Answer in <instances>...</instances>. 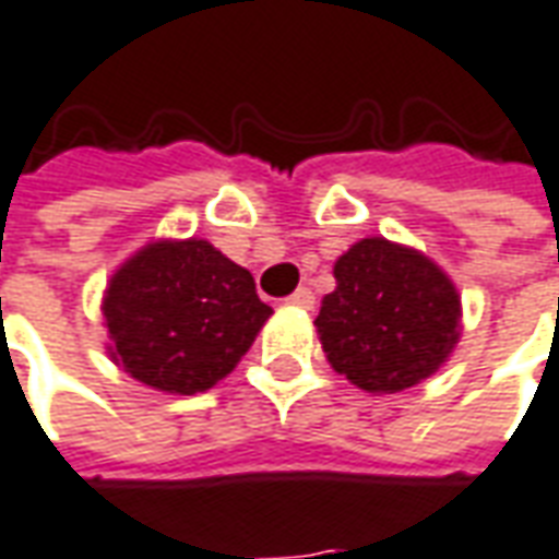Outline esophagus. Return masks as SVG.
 <instances>
[{
  "instance_id": "34e87169",
  "label": "esophagus",
  "mask_w": 559,
  "mask_h": 559,
  "mask_svg": "<svg viewBox=\"0 0 559 559\" xmlns=\"http://www.w3.org/2000/svg\"><path fill=\"white\" fill-rule=\"evenodd\" d=\"M292 307H301V310H313V304H317V295L310 292V288H298L295 295H288V301Z\"/></svg>"
}]
</instances>
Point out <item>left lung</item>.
I'll list each match as a JSON object with an SVG mask.
<instances>
[{"mask_svg": "<svg viewBox=\"0 0 559 559\" xmlns=\"http://www.w3.org/2000/svg\"><path fill=\"white\" fill-rule=\"evenodd\" d=\"M334 280L313 325L337 374L392 395L444 368L463 334V298L426 252L365 237L334 261Z\"/></svg>", "mask_w": 559, "mask_h": 559, "instance_id": "obj_1", "label": "left lung"}]
</instances>
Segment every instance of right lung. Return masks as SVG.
Instances as JSON below:
<instances>
[{"instance_id":"right-lung-1","label":"right lung","mask_w":559,"mask_h":559,"mask_svg":"<svg viewBox=\"0 0 559 559\" xmlns=\"http://www.w3.org/2000/svg\"><path fill=\"white\" fill-rule=\"evenodd\" d=\"M99 310L109 359L169 395L213 390L273 313L252 273L200 237L145 242L111 273Z\"/></svg>"}]
</instances>
